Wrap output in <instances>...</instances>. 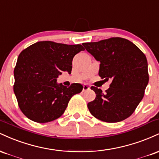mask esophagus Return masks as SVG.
I'll return each instance as SVG.
<instances>
[{
	"instance_id": "esophagus-1",
	"label": "esophagus",
	"mask_w": 159,
	"mask_h": 159,
	"mask_svg": "<svg viewBox=\"0 0 159 159\" xmlns=\"http://www.w3.org/2000/svg\"><path fill=\"white\" fill-rule=\"evenodd\" d=\"M90 89V87H89L87 84H84L83 85V91H86V90H88Z\"/></svg>"
}]
</instances>
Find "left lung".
Returning <instances> with one entry per match:
<instances>
[{
  "label": "left lung",
  "instance_id": "obj_1",
  "mask_svg": "<svg viewBox=\"0 0 159 159\" xmlns=\"http://www.w3.org/2000/svg\"><path fill=\"white\" fill-rule=\"evenodd\" d=\"M82 45L100 62L98 75L111 80L105 94L101 89L91 87L96 98L87 104L89 111L95 117L106 123L125 120L135 111L148 84L145 54L132 42L120 37Z\"/></svg>",
  "mask_w": 159,
  "mask_h": 159
}]
</instances>
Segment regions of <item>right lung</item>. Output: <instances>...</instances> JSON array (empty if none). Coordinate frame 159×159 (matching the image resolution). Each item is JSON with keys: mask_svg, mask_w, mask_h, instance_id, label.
Listing matches in <instances>:
<instances>
[{"mask_svg": "<svg viewBox=\"0 0 159 159\" xmlns=\"http://www.w3.org/2000/svg\"><path fill=\"white\" fill-rule=\"evenodd\" d=\"M84 50L81 45L42 41L21 52L14 69L13 90L28 119L39 123L57 119L71 98L81 92V84L67 87L57 83V78L63 72L71 74L74 56Z\"/></svg>", "mask_w": 159, "mask_h": 159, "instance_id": "right-lung-1", "label": "right lung"}]
</instances>
